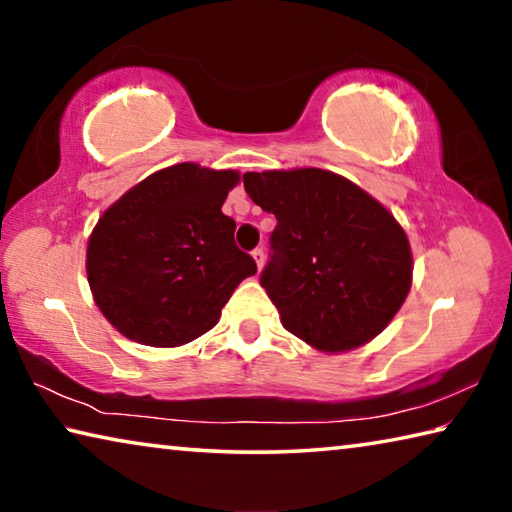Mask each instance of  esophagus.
Instances as JSON below:
<instances>
[{
	"instance_id": "esophagus-1",
	"label": "esophagus",
	"mask_w": 512,
	"mask_h": 512,
	"mask_svg": "<svg viewBox=\"0 0 512 512\" xmlns=\"http://www.w3.org/2000/svg\"><path fill=\"white\" fill-rule=\"evenodd\" d=\"M253 259H255V264H257V268H262V266H264V259H266V255H264V250H262V248H255V250H253Z\"/></svg>"
}]
</instances>
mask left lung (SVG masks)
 Instances as JSON below:
<instances>
[{
	"label": "left lung",
	"mask_w": 512,
	"mask_h": 512,
	"mask_svg": "<svg viewBox=\"0 0 512 512\" xmlns=\"http://www.w3.org/2000/svg\"><path fill=\"white\" fill-rule=\"evenodd\" d=\"M244 187L277 219L259 282L282 325L323 352L375 339L411 289L409 239L393 214L323 169L244 173Z\"/></svg>",
	"instance_id": "obj_1"
}]
</instances>
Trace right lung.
<instances>
[{
    "instance_id": "1",
    "label": "right lung",
    "mask_w": 512,
    "mask_h": 512,
    "mask_svg": "<svg viewBox=\"0 0 512 512\" xmlns=\"http://www.w3.org/2000/svg\"><path fill=\"white\" fill-rule=\"evenodd\" d=\"M235 171L183 162L153 173L110 207L88 244L101 314L131 341L176 348L219 323L237 284L257 273L221 212Z\"/></svg>"
}]
</instances>
